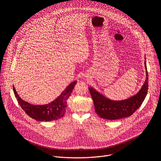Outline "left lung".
Returning <instances> with one entry per match:
<instances>
[{"instance_id": "1", "label": "left lung", "mask_w": 161, "mask_h": 161, "mask_svg": "<svg viewBox=\"0 0 161 161\" xmlns=\"http://www.w3.org/2000/svg\"><path fill=\"white\" fill-rule=\"evenodd\" d=\"M145 59L146 60L145 57ZM145 67L146 68L145 83L138 92L126 99L111 100L99 92L93 87H88L94 101L96 112L101 118L111 120L126 118L132 115L140 107L147 96L148 88V75L145 61Z\"/></svg>"}]
</instances>
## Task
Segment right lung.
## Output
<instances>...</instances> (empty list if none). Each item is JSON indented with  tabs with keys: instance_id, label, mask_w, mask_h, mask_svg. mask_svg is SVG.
Wrapping results in <instances>:
<instances>
[{
	"instance_id": "right-lung-1",
	"label": "right lung",
	"mask_w": 161,
	"mask_h": 161,
	"mask_svg": "<svg viewBox=\"0 0 161 161\" xmlns=\"http://www.w3.org/2000/svg\"><path fill=\"white\" fill-rule=\"evenodd\" d=\"M77 81L69 85L54 101L42 105H34L23 100L18 94L14 85L13 86L15 97L25 112L32 119L40 122L57 120L64 117L67 109V101L71 96Z\"/></svg>"
}]
</instances>
